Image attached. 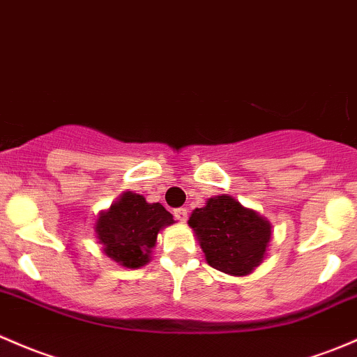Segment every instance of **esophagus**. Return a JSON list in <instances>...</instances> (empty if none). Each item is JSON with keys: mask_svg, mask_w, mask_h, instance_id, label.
Returning <instances> with one entry per match:
<instances>
[{"mask_svg": "<svg viewBox=\"0 0 357 357\" xmlns=\"http://www.w3.org/2000/svg\"><path fill=\"white\" fill-rule=\"evenodd\" d=\"M174 217L178 220H181V222H185V220L188 219V210H186V208H176L174 210Z\"/></svg>", "mask_w": 357, "mask_h": 357, "instance_id": "34e87169", "label": "esophagus"}]
</instances>
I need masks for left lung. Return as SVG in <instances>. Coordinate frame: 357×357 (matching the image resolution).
I'll return each mask as SVG.
<instances>
[{"instance_id": "obj_1", "label": "left lung", "mask_w": 357, "mask_h": 357, "mask_svg": "<svg viewBox=\"0 0 357 357\" xmlns=\"http://www.w3.org/2000/svg\"><path fill=\"white\" fill-rule=\"evenodd\" d=\"M210 267L229 275H248L264 261L272 224L229 195L208 198L188 220Z\"/></svg>"}]
</instances>
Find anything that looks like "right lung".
<instances>
[{"mask_svg":"<svg viewBox=\"0 0 357 357\" xmlns=\"http://www.w3.org/2000/svg\"><path fill=\"white\" fill-rule=\"evenodd\" d=\"M172 222L160 204H149L142 195L125 191L109 210L100 212L96 234L111 260L126 268H140L150 261L160 229Z\"/></svg>","mask_w":357,"mask_h":357,"instance_id":"1","label":"right lung"}]
</instances>
